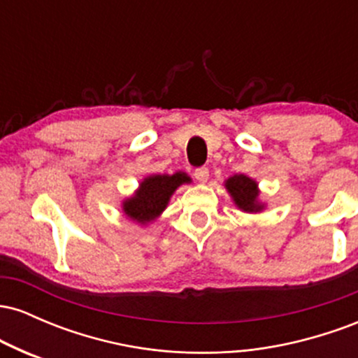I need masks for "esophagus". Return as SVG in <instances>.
<instances>
[{"instance_id": "34e87169", "label": "esophagus", "mask_w": 358, "mask_h": 358, "mask_svg": "<svg viewBox=\"0 0 358 358\" xmlns=\"http://www.w3.org/2000/svg\"><path fill=\"white\" fill-rule=\"evenodd\" d=\"M195 178H196V182H200V183H207L208 182V168H205V166H202V168H196L195 170Z\"/></svg>"}]
</instances>
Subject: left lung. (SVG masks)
<instances>
[{
    "instance_id": "1",
    "label": "left lung",
    "mask_w": 358,
    "mask_h": 358,
    "mask_svg": "<svg viewBox=\"0 0 358 358\" xmlns=\"http://www.w3.org/2000/svg\"><path fill=\"white\" fill-rule=\"evenodd\" d=\"M224 187L239 210L245 213H261L266 210V203L261 200L259 183L250 176L236 173L225 180Z\"/></svg>"
}]
</instances>
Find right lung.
I'll return each mask as SVG.
<instances>
[{
	"mask_svg": "<svg viewBox=\"0 0 358 358\" xmlns=\"http://www.w3.org/2000/svg\"><path fill=\"white\" fill-rule=\"evenodd\" d=\"M188 183H192V178L185 171H176L173 175H148L139 182L133 195L121 202L122 213L134 224L146 227L165 212L173 193Z\"/></svg>",
	"mask_w": 358,
	"mask_h": 358,
	"instance_id": "add662e5",
	"label": "right lung"
}]
</instances>
